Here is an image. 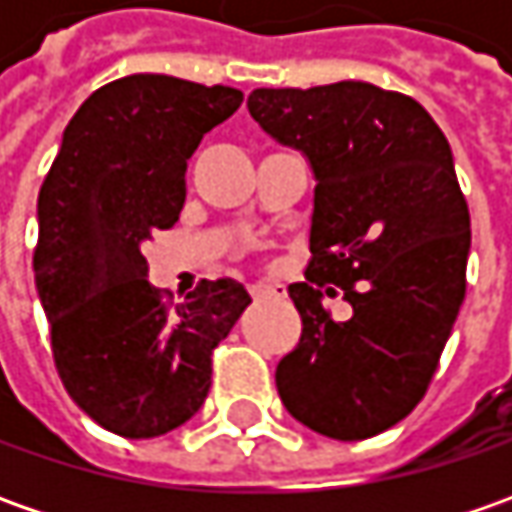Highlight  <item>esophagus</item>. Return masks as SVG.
Masks as SVG:
<instances>
[{
	"mask_svg": "<svg viewBox=\"0 0 512 512\" xmlns=\"http://www.w3.org/2000/svg\"><path fill=\"white\" fill-rule=\"evenodd\" d=\"M250 296H253L256 302H262V299H285L287 290H285V285H273V282H259V285L250 287Z\"/></svg>",
	"mask_w": 512,
	"mask_h": 512,
	"instance_id": "1",
	"label": "esophagus"
}]
</instances>
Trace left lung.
<instances>
[{
  "mask_svg": "<svg viewBox=\"0 0 512 512\" xmlns=\"http://www.w3.org/2000/svg\"><path fill=\"white\" fill-rule=\"evenodd\" d=\"M247 110L316 176L299 344L276 367L293 419L359 442L422 402L467 287L470 210L430 113L370 82L256 88ZM354 307L336 323L324 296Z\"/></svg>",
  "mask_w": 512,
  "mask_h": 512,
  "instance_id": "1",
  "label": "left lung"
}]
</instances>
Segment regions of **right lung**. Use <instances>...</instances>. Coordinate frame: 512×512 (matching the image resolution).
<instances>
[{
	"instance_id": "add662e5",
	"label": "right lung",
	"mask_w": 512,
	"mask_h": 512,
	"mask_svg": "<svg viewBox=\"0 0 512 512\" xmlns=\"http://www.w3.org/2000/svg\"><path fill=\"white\" fill-rule=\"evenodd\" d=\"M242 90L133 73L93 90L39 190L33 276L59 379L125 439L165 436L205 404L213 350L250 296L202 282L179 307L148 282L142 247L179 222L187 159L242 105Z\"/></svg>"
}]
</instances>
